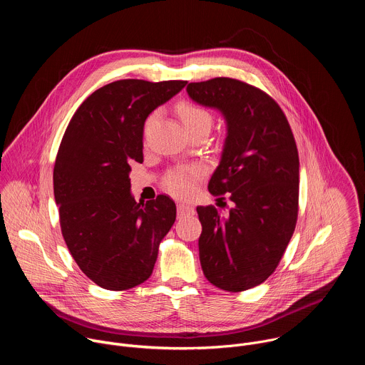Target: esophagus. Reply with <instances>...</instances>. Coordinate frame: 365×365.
<instances>
[{"label":"esophagus","mask_w":365,"mask_h":365,"mask_svg":"<svg viewBox=\"0 0 365 365\" xmlns=\"http://www.w3.org/2000/svg\"><path fill=\"white\" fill-rule=\"evenodd\" d=\"M178 214H179V217H187V215H193L195 210H193L192 205L185 203V202H179L178 203Z\"/></svg>","instance_id":"esophagus-1"}]
</instances>
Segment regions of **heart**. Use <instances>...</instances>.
<instances>
[{
	"mask_svg": "<svg viewBox=\"0 0 365 365\" xmlns=\"http://www.w3.org/2000/svg\"><path fill=\"white\" fill-rule=\"evenodd\" d=\"M178 114L185 124L187 131L200 128V127H210L212 125V114L206 108L197 106L193 102H180L178 106ZM155 114H151L147 118L145 130L153 124ZM203 169L199 165H186L178 166L169 170V173L163 179V187L179 197L189 196L195 187L197 180L202 178Z\"/></svg>",
	"mask_w": 365,
	"mask_h": 365,
	"instance_id": "obj_1",
	"label": "heart"
}]
</instances>
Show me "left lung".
Listing matches in <instances>:
<instances>
[{"label": "left lung", "mask_w": 365, "mask_h": 365, "mask_svg": "<svg viewBox=\"0 0 365 365\" xmlns=\"http://www.w3.org/2000/svg\"><path fill=\"white\" fill-rule=\"evenodd\" d=\"M192 101L227 121L221 162L207 189L228 195L232 207L197 206L199 258L205 277L227 292L262 284L279 266L299 211V154L279 103L262 89L231 78L192 82ZM221 200L224 197H220Z\"/></svg>", "instance_id": "obj_1"}]
</instances>
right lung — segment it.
Listing matches in <instances>:
<instances>
[{
	"mask_svg": "<svg viewBox=\"0 0 365 365\" xmlns=\"http://www.w3.org/2000/svg\"><path fill=\"white\" fill-rule=\"evenodd\" d=\"M186 81H115L91 93L73 114L53 170L65 242L79 269L99 287L127 290L145 282L176 205L159 195L135 202L131 163L143 162L147 117Z\"/></svg>",
	"mask_w": 365,
	"mask_h": 365,
	"instance_id": "obj_1",
	"label": "right lung"
}]
</instances>
